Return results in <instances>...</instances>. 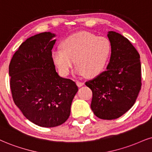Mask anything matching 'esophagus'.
Segmentation results:
<instances>
[{"label":"esophagus","mask_w":152,"mask_h":152,"mask_svg":"<svg viewBox=\"0 0 152 152\" xmlns=\"http://www.w3.org/2000/svg\"><path fill=\"white\" fill-rule=\"evenodd\" d=\"M76 83H77V86L78 87H82V86H83L84 85V82H80V81H77L76 82Z\"/></svg>","instance_id":"1"}]
</instances>
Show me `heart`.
I'll list each match as a JSON object with an SVG mask.
<instances>
[{
    "label": "heart",
    "instance_id": "1",
    "mask_svg": "<svg viewBox=\"0 0 152 152\" xmlns=\"http://www.w3.org/2000/svg\"><path fill=\"white\" fill-rule=\"evenodd\" d=\"M110 53L111 44L107 38L81 31L65 38L62 47L53 50L52 58L63 75L70 74L75 60L77 74L96 77L106 67Z\"/></svg>",
    "mask_w": 152,
    "mask_h": 152
}]
</instances>
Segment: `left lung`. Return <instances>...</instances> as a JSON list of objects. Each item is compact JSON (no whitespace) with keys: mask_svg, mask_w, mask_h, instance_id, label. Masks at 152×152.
<instances>
[{"mask_svg":"<svg viewBox=\"0 0 152 152\" xmlns=\"http://www.w3.org/2000/svg\"><path fill=\"white\" fill-rule=\"evenodd\" d=\"M111 55L107 70L85 85L92 91L91 108L96 117L113 120L133 106L141 89L140 54L128 39L108 31Z\"/></svg>","mask_w":152,"mask_h":152,"instance_id":"1","label":"left lung"}]
</instances>
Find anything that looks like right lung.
<instances>
[{"label": "right lung", "instance_id": "right-lung-1", "mask_svg": "<svg viewBox=\"0 0 152 152\" xmlns=\"http://www.w3.org/2000/svg\"><path fill=\"white\" fill-rule=\"evenodd\" d=\"M55 37L43 32L29 37L9 65L15 104L29 121L44 128L58 126L67 121L78 91L75 82L56 72L51 51Z\"/></svg>", "mask_w": 152, "mask_h": 152}]
</instances>
